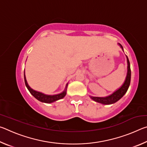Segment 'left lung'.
Returning a JSON list of instances; mask_svg holds the SVG:
<instances>
[{"label":"left lung","mask_w":147,"mask_h":147,"mask_svg":"<svg viewBox=\"0 0 147 147\" xmlns=\"http://www.w3.org/2000/svg\"><path fill=\"white\" fill-rule=\"evenodd\" d=\"M119 45L121 46L122 49L123 50V47L120 43H119ZM127 58V63H128V72L127 75H126V78L125 81H124V84H123L120 88L118 89L117 90L115 91L113 94H110L109 96H106V97H95V96H90L91 99L95 102H97L98 103H101L102 104H111L117 102L119 99H121L124 94L126 93L128 89L129 88L130 84V80H131V69H130V64L129 59Z\"/></svg>","instance_id":"obj_1"}]
</instances>
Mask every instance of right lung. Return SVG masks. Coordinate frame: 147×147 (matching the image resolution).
<instances>
[{"mask_svg":"<svg viewBox=\"0 0 147 147\" xmlns=\"http://www.w3.org/2000/svg\"><path fill=\"white\" fill-rule=\"evenodd\" d=\"M24 82H25V85L26 86L27 89H28V91H30V93L36 99H38V100L42 102L52 103L54 101L59 100V99L63 98L64 96H65L66 92H67V88L68 84H67L65 89V90L62 92V93L58 94H54V95H47V94H45L43 93H40V92L36 91L34 90V89H32L30 87L28 86V83H27L25 74H24Z\"/></svg>","mask_w":147,"mask_h":147,"instance_id":"right-lung-1","label":"right lung"}]
</instances>
